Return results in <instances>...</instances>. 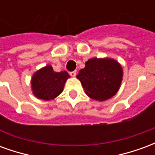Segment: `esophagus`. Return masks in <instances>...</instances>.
Masks as SVG:
<instances>
[{"label":"esophagus","instance_id":"1","mask_svg":"<svg viewBox=\"0 0 155 155\" xmlns=\"http://www.w3.org/2000/svg\"><path fill=\"white\" fill-rule=\"evenodd\" d=\"M70 74L72 77H74L76 75V71H71V72H70Z\"/></svg>","mask_w":155,"mask_h":155}]
</instances>
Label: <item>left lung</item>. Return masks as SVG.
<instances>
[{
	"label": "left lung",
	"mask_w": 155,
	"mask_h": 155,
	"mask_svg": "<svg viewBox=\"0 0 155 155\" xmlns=\"http://www.w3.org/2000/svg\"><path fill=\"white\" fill-rule=\"evenodd\" d=\"M76 77L85 94L99 101H106L116 94L123 78L120 64L110 58H92L85 62Z\"/></svg>",
	"instance_id": "1"
}]
</instances>
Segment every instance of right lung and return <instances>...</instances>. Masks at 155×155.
<instances>
[{
    "label": "right lung",
    "instance_id": "right-lung-1",
    "mask_svg": "<svg viewBox=\"0 0 155 155\" xmlns=\"http://www.w3.org/2000/svg\"><path fill=\"white\" fill-rule=\"evenodd\" d=\"M68 78L70 75L66 71L55 72L51 65H46L32 75L31 84L33 94L40 100H54L62 93Z\"/></svg>",
    "mask_w": 155,
    "mask_h": 155
}]
</instances>
